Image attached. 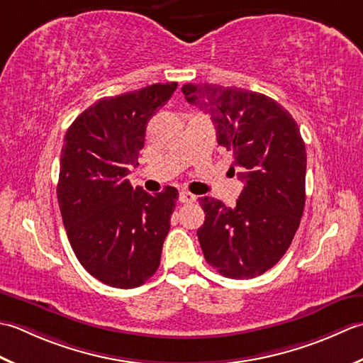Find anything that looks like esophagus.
<instances>
[{
    "mask_svg": "<svg viewBox=\"0 0 363 363\" xmlns=\"http://www.w3.org/2000/svg\"><path fill=\"white\" fill-rule=\"evenodd\" d=\"M196 199L197 197L192 194V192H189V191H182L180 196H179V201L182 203H192V202H196Z\"/></svg>",
    "mask_w": 363,
    "mask_h": 363,
    "instance_id": "1",
    "label": "esophagus"
}]
</instances>
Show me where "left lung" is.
I'll return each instance as SVG.
<instances>
[{
	"label": "left lung",
	"mask_w": 363,
	"mask_h": 363,
	"mask_svg": "<svg viewBox=\"0 0 363 363\" xmlns=\"http://www.w3.org/2000/svg\"><path fill=\"white\" fill-rule=\"evenodd\" d=\"M182 92L210 116L244 183L233 208L199 199L205 260L230 279L260 276L290 247L304 211L307 153L298 123L276 100L246 89L189 83Z\"/></svg>",
	"instance_id": "1"
}]
</instances>
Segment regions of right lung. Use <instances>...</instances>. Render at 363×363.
<instances>
[{
  "mask_svg": "<svg viewBox=\"0 0 363 363\" xmlns=\"http://www.w3.org/2000/svg\"><path fill=\"white\" fill-rule=\"evenodd\" d=\"M177 83L105 97L69 127L61 150L57 202L70 246L89 274L116 288L143 285L157 272L179 191L133 189L147 123Z\"/></svg>",
  "mask_w": 363,
  "mask_h": 363,
  "instance_id": "add662e5",
  "label": "right lung"
}]
</instances>
